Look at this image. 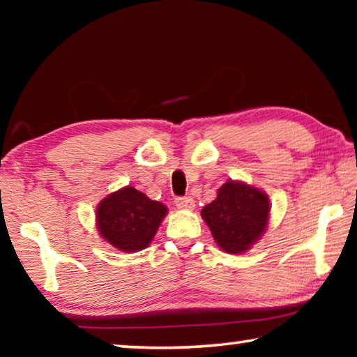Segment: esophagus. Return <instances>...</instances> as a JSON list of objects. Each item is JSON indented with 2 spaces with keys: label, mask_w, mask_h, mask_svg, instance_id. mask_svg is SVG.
<instances>
[{
  "label": "esophagus",
  "mask_w": 357,
  "mask_h": 357,
  "mask_svg": "<svg viewBox=\"0 0 357 357\" xmlns=\"http://www.w3.org/2000/svg\"><path fill=\"white\" fill-rule=\"evenodd\" d=\"M174 204H176L178 209H184V211H192L195 208V202H193L192 197H178L174 200Z\"/></svg>",
  "instance_id": "34e87169"
}]
</instances>
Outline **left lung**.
<instances>
[{
  "label": "left lung",
  "instance_id": "1",
  "mask_svg": "<svg viewBox=\"0 0 357 357\" xmlns=\"http://www.w3.org/2000/svg\"><path fill=\"white\" fill-rule=\"evenodd\" d=\"M269 209L264 192L228 181L217 190L215 200L202 209V217L222 250L243 253L261 238Z\"/></svg>",
  "mask_w": 357,
  "mask_h": 357
}]
</instances>
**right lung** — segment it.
Masks as SVG:
<instances>
[{
    "label": "right lung",
    "mask_w": 357,
    "mask_h": 357,
    "mask_svg": "<svg viewBox=\"0 0 357 357\" xmlns=\"http://www.w3.org/2000/svg\"><path fill=\"white\" fill-rule=\"evenodd\" d=\"M165 214L164 204L128 185L99 203L96 219L100 236L114 249L138 252L149 245Z\"/></svg>",
    "instance_id": "right-lung-1"
}]
</instances>
